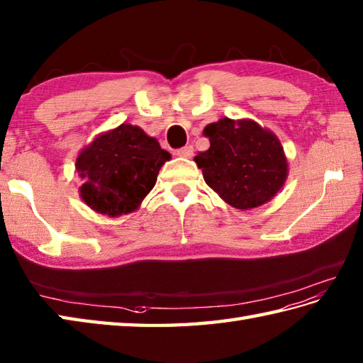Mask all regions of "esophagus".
Here are the masks:
<instances>
[{
    "label": "esophagus",
    "mask_w": 363,
    "mask_h": 363,
    "mask_svg": "<svg viewBox=\"0 0 363 363\" xmlns=\"http://www.w3.org/2000/svg\"><path fill=\"white\" fill-rule=\"evenodd\" d=\"M177 155H179L180 158H191L192 155H194V149H192V145H184L183 149L177 150Z\"/></svg>",
    "instance_id": "obj_1"
}]
</instances>
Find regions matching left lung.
<instances>
[{
  "label": "left lung",
  "mask_w": 363,
  "mask_h": 363,
  "mask_svg": "<svg viewBox=\"0 0 363 363\" xmlns=\"http://www.w3.org/2000/svg\"><path fill=\"white\" fill-rule=\"evenodd\" d=\"M210 149L194 158L203 180L238 210L257 208L282 189L288 160L279 138L252 119L223 117L206 125Z\"/></svg>",
  "instance_id": "1"
}]
</instances>
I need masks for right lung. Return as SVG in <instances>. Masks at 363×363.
I'll list each match as a JSON object with an SVG mask.
<instances>
[{
    "label": "right lung",
    "instance_id": "obj_1",
    "mask_svg": "<svg viewBox=\"0 0 363 363\" xmlns=\"http://www.w3.org/2000/svg\"><path fill=\"white\" fill-rule=\"evenodd\" d=\"M171 158L143 128L122 123L100 133L78 153L79 196L95 213L109 218L130 214L153 189L161 166Z\"/></svg>",
    "mask_w": 363,
    "mask_h": 363
}]
</instances>
